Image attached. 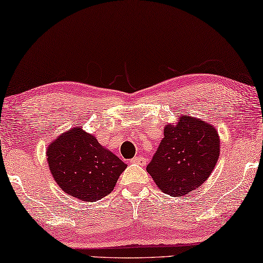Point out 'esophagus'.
<instances>
[{
    "mask_svg": "<svg viewBox=\"0 0 263 263\" xmlns=\"http://www.w3.org/2000/svg\"><path fill=\"white\" fill-rule=\"evenodd\" d=\"M130 162L132 163H134V164H139V165H145V158L144 157H142V156H136V157H134L133 158V160H130Z\"/></svg>",
    "mask_w": 263,
    "mask_h": 263,
    "instance_id": "34e87169",
    "label": "esophagus"
}]
</instances>
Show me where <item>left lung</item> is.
<instances>
[{
  "label": "left lung",
  "instance_id": "8db88e82",
  "mask_svg": "<svg viewBox=\"0 0 263 263\" xmlns=\"http://www.w3.org/2000/svg\"><path fill=\"white\" fill-rule=\"evenodd\" d=\"M166 124L164 137L147 171L162 192L183 197L203 185L220 155V139L212 124L182 115Z\"/></svg>",
  "mask_w": 263,
  "mask_h": 263
}]
</instances>
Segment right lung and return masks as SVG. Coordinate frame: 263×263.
<instances>
[{"mask_svg": "<svg viewBox=\"0 0 263 263\" xmlns=\"http://www.w3.org/2000/svg\"><path fill=\"white\" fill-rule=\"evenodd\" d=\"M46 160L60 189L83 201H97L109 195L127 167L80 126L62 133L51 142Z\"/></svg>", "mask_w": 263, "mask_h": 263, "instance_id": "1", "label": "right lung"}]
</instances>
